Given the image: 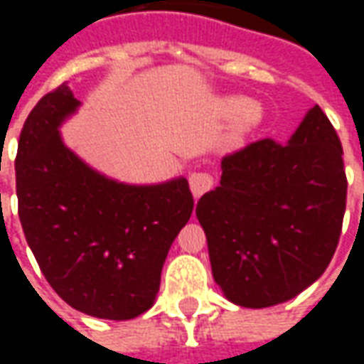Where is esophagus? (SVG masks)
<instances>
[{
	"label": "esophagus",
	"instance_id": "1",
	"mask_svg": "<svg viewBox=\"0 0 364 364\" xmlns=\"http://www.w3.org/2000/svg\"><path fill=\"white\" fill-rule=\"evenodd\" d=\"M189 187L193 197L198 198L200 195H205L206 191L213 187V177L205 171H193L189 175Z\"/></svg>",
	"mask_w": 364,
	"mask_h": 364
}]
</instances>
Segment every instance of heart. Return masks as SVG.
I'll list each match as a JSON object with an SVG mask.
<instances>
[{"instance_id": "1", "label": "heart", "mask_w": 364, "mask_h": 364, "mask_svg": "<svg viewBox=\"0 0 364 364\" xmlns=\"http://www.w3.org/2000/svg\"><path fill=\"white\" fill-rule=\"evenodd\" d=\"M222 109H224V112L228 117H237L236 124H234V134L237 138L250 134L252 130L259 127L261 119H263L259 109L252 107V103L247 99H244V97H228V99H224Z\"/></svg>"}]
</instances>
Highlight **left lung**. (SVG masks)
I'll use <instances>...</instances> for the list:
<instances>
[{"label": "left lung", "mask_w": 364, "mask_h": 364, "mask_svg": "<svg viewBox=\"0 0 364 364\" xmlns=\"http://www.w3.org/2000/svg\"><path fill=\"white\" fill-rule=\"evenodd\" d=\"M345 198L343 148L318 105L287 144L265 138L226 156L220 185L197 203L224 296L269 308L318 281L336 253Z\"/></svg>", "instance_id": "1"}]
</instances>
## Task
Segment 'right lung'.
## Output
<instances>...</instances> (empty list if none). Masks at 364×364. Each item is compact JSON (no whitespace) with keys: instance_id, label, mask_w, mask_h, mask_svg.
<instances>
[{"instance_id":"right-lung-1","label":"right lung","mask_w":364,"mask_h":364,"mask_svg":"<svg viewBox=\"0 0 364 364\" xmlns=\"http://www.w3.org/2000/svg\"><path fill=\"white\" fill-rule=\"evenodd\" d=\"M68 83L36 103L15 159L19 220L38 267L64 302L101 320H132L158 296L161 269L189 222L185 177L130 185L87 166L60 127L77 109Z\"/></svg>"}]
</instances>
